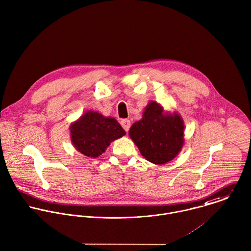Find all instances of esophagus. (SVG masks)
Listing matches in <instances>:
<instances>
[{
    "instance_id": "1",
    "label": "esophagus",
    "mask_w": 251,
    "mask_h": 251,
    "mask_svg": "<svg viewBox=\"0 0 251 251\" xmlns=\"http://www.w3.org/2000/svg\"><path fill=\"white\" fill-rule=\"evenodd\" d=\"M120 123H121V126L123 127V129H124L126 132H128L129 129H130V127H131V121L128 120V119H123V120H121Z\"/></svg>"
}]
</instances>
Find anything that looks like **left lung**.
<instances>
[{"mask_svg":"<svg viewBox=\"0 0 251 251\" xmlns=\"http://www.w3.org/2000/svg\"><path fill=\"white\" fill-rule=\"evenodd\" d=\"M184 132V120L178 112H165L159 103L151 100L146 106L142 119L131 126L129 136L148 161L161 165L181 151Z\"/></svg>","mask_w":251,"mask_h":251,"instance_id":"8db88e82","label":"left lung"}]
</instances>
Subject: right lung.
<instances>
[{
  "mask_svg": "<svg viewBox=\"0 0 251 251\" xmlns=\"http://www.w3.org/2000/svg\"><path fill=\"white\" fill-rule=\"evenodd\" d=\"M70 139L74 148L88 157L96 158L105 151L111 142L126 132L113 117H105L98 111L89 110L70 127Z\"/></svg>",
  "mask_w": 251,
  "mask_h": 251,
  "instance_id": "right-lung-1",
  "label": "right lung"
}]
</instances>
